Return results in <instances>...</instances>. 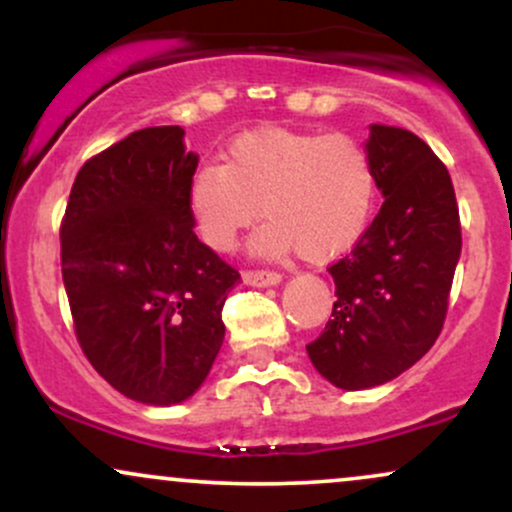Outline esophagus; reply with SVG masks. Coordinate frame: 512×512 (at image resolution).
<instances>
[{
	"label": "esophagus",
	"instance_id": "obj_1",
	"mask_svg": "<svg viewBox=\"0 0 512 512\" xmlns=\"http://www.w3.org/2000/svg\"><path fill=\"white\" fill-rule=\"evenodd\" d=\"M243 281L250 286H274L281 281V274L269 272V269H248L243 272Z\"/></svg>",
	"mask_w": 512,
	"mask_h": 512
}]
</instances>
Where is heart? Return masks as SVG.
I'll return each instance as SVG.
<instances>
[{"mask_svg": "<svg viewBox=\"0 0 512 512\" xmlns=\"http://www.w3.org/2000/svg\"><path fill=\"white\" fill-rule=\"evenodd\" d=\"M378 197L373 158L349 132L260 129L228 144L223 166L204 163L187 182V214L204 245L231 252L260 216L262 255L298 250L325 262L351 250Z\"/></svg>", "mask_w": 512, "mask_h": 512, "instance_id": "b5f03b06", "label": "heart"}]
</instances>
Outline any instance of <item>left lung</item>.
Instances as JSON below:
<instances>
[{"instance_id": "8db88e82", "label": "left lung", "mask_w": 512, "mask_h": 512, "mask_svg": "<svg viewBox=\"0 0 512 512\" xmlns=\"http://www.w3.org/2000/svg\"><path fill=\"white\" fill-rule=\"evenodd\" d=\"M366 149L385 202L354 250L330 264L332 320L305 346L317 373L342 390L383 385L431 349L462 250L455 187L431 146L373 125Z\"/></svg>"}]
</instances>
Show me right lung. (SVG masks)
<instances>
[{
	"mask_svg": "<svg viewBox=\"0 0 512 512\" xmlns=\"http://www.w3.org/2000/svg\"><path fill=\"white\" fill-rule=\"evenodd\" d=\"M180 127H146L91 156L62 216V279L76 342L117 392L178 404L209 375L221 310L240 281L197 238Z\"/></svg>",
	"mask_w": 512,
	"mask_h": 512,
	"instance_id": "obj_1",
	"label": "right lung"
}]
</instances>
